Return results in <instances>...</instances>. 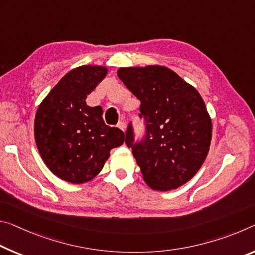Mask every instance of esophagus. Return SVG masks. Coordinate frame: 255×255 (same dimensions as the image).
Returning a JSON list of instances; mask_svg holds the SVG:
<instances>
[{
	"label": "esophagus",
	"mask_w": 255,
	"mask_h": 255,
	"mask_svg": "<svg viewBox=\"0 0 255 255\" xmlns=\"http://www.w3.org/2000/svg\"><path fill=\"white\" fill-rule=\"evenodd\" d=\"M118 127H119L123 131L126 130V125H125V123H121V121H120V123L118 124Z\"/></svg>",
	"instance_id": "esophagus-1"
}]
</instances>
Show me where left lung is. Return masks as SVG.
I'll list each match as a JSON object with an SVG mask.
<instances>
[{
    "label": "left lung",
    "mask_w": 255,
    "mask_h": 255,
    "mask_svg": "<svg viewBox=\"0 0 255 255\" xmlns=\"http://www.w3.org/2000/svg\"><path fill=\"white\" fill-rule=\"evenodd\" d=\"M118 77L140 101L146 136L134 143L129 125L126 144L154 191L176 189L203 164L212 138V121L200 93L169 68L159 64L119 68Z\"/></svg>",
    "instance_id": "1"
}]
</instances>
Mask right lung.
I'll return each instance as SVG.
<instances>
[{"label": "right lung", "mask_w": 255, "mask_h": 255, "mask_svg": "<svg viewBox=\"0 0 255 255\" xmlns=\"http://www.w3.org/2000/svg\"><path fill=\"white\" fill-rule=\"evenodd\" d=\"M108 67H77L64 75L40 102L34 135L44 163L58 178L71 184L94 179L125 134L104 124L101 107L86 98L106 78Z\"/></svg>", "instance_id": "1"}]
</instances>
